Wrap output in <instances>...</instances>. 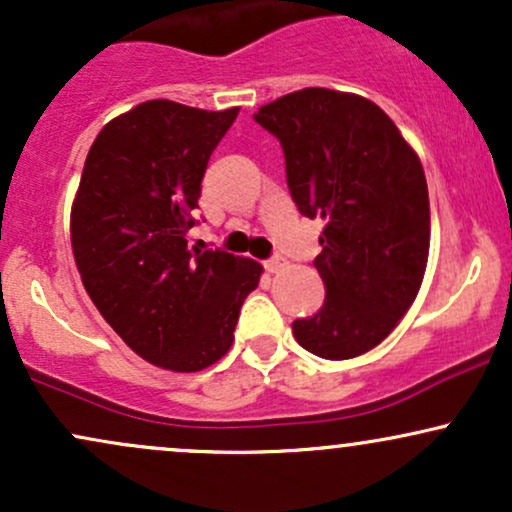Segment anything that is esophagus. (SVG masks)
I'll return each mask as SVG.
<instances>
[{
	"label": "esophagus",
	"mask_w": 512,
	"mask_h": 512,
	"mask_svg": "<svg viewBox=\"0 0 512 512\" xmlns=\"http://www.w3.org/2000/svg\"><path fill=\"white\" fill-rule=\"evenodd\" d=\"M281 267H286V257L284 255H274V257H269L267 262H264V269H267V272H279Z\"/></svg>",
	"instance_id": "34e87169"
}]
</instances>
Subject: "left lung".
<instances>
[{
  "instance_id": "left-lung-1",
  "label": "left lung",
  "mask_w": 512,
  "mask_h": 512,
  "mask_svg": "<svg viewBox=\"0 0 512 512\" xmlns=\"http://www.w3.org/2000/svg\"><path fill=\"white\" fill-rule=\"evenodd\" d=\"M255 122L284 149L298 211L325 219L313 262L325 303L293 322V337L330 361L366 354L395 330L424 281L431 209L419 156L356 93L303 88L262 105Z\"/></svg>"
}]
</instances>
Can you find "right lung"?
<instances>
[{"label":"right lung","mask_w":512,"mask_h":512,"mask_svg":"<svg viewBox=\"0 0 512 512\" xmlns=\"http://www.w3.org/2000/svg\"><path fill=\"white\" fill-rule=\"evenodd\" d=\"M238 108L146 101L101 129L72 207V250L91 301L134 354L195 373L233 344L260 284L248 257L187 245L211 151Z\"/></svg>","instance_id":"1"}]
</instances>
